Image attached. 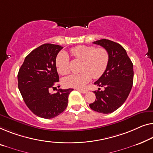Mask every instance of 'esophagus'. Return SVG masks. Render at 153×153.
Here are the masks:
<instances>
[{"mask_svg":"<svg viewBox=\"0 0 153 153\" xmlns=\"http://www.w3.org/2000/svg\"><path fill=\"white\" fill-rule=\"evenodd\" d=\"M76 90L80 92H81L82 94H85V93L88 92L87 90H83V89H76Z\"/></svg>","mask_w":153,"mask_h":153,"instance_id":"esophagus-1","label":"esophagus"}]
</instances>
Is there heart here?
I'll use <instances>...</instances> for the list:
<instances>
[{"mask_svg": "<svg viewBox=\"0 0 153 153\" xmlns=\"http://www.w3.org/2000/svg\"><path fill=\"white\" fill-rule=\"evenodd\" d=\"M70 53L76 60L81 61L79 74H71L63 79V85L69 88H83L88 82L101 77L105 72L109 61V54L105 48L91 45H78L73 48ZM58 72L66 75L70 72V58L65 52H61L56 59Z\"/></svg>", "mask_w": 153, "mask_h": 153, "instance_id": "1", "label": "heart"}]
</instances>
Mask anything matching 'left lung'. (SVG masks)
<instances>
[{
    "label": "left lung",
    "mask_w": 153,
    "mask_h": 153,
    "mask_svg": "<svg viewBox=\"0 0 153 153\" xmlns=\"http://www.w3.org/2000/svg\"><path fill=\"white\" fill-rule=\"evenodd\" d=\"M93 43L107 50L109 61L105 72L94 83L105 89L99 88L94 91L97 99L89 105L92 110L100 113H112L125 102L132 89L133 64L120 44L105 39Z\"/></svg>",
    "instance_id": "8db88e82"
}]
</instances>
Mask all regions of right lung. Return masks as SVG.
I'll list each match as a JSON object with an SVG mask.
<instances>
[{"mask_svg": "<svg viewBox=\"0 0 153 153\" xmlns=\"http://www.w3.org/2000/svg\"><path fill=\"white\" fill-rule=\"evenodd\" d=\"M59 45L45 43L25 57L18 73V86L27 106L41 118L52 119L62 113L68 106V96L73 89L50 90L59 81L56 66Z\"/></svg>", "mask_w": 153, "mask_h": 153, "instance_id": "obj_1", "label": "right lung"}]
</instances>
